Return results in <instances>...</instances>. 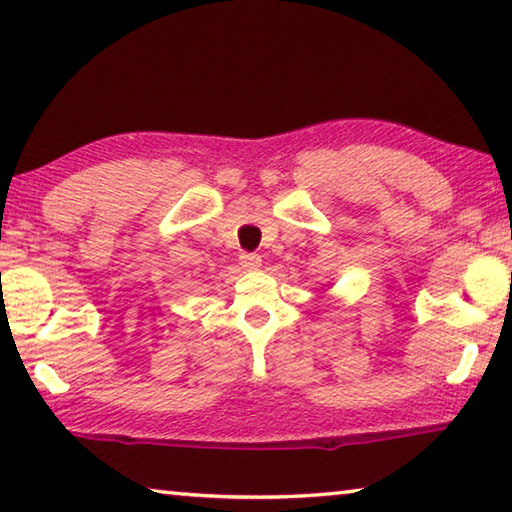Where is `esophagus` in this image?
<instances>
[{
	"label": "esophagus",
	"instance_id": "34e87169",
	"mask_svg": "<svg viewBox=\"0 0 512 512\" xmlns=\"http://www.w3.org/2000/svg\"><path fill=\"white\" fill-rule=\"evenodd\" d=\"M239 264L244 271H257L259 266H262V257L259 255H253V253H244L239 257Z\"/></svg>",
	"mask_w": 512,
	"mask_h": 512
}]
</instances>
